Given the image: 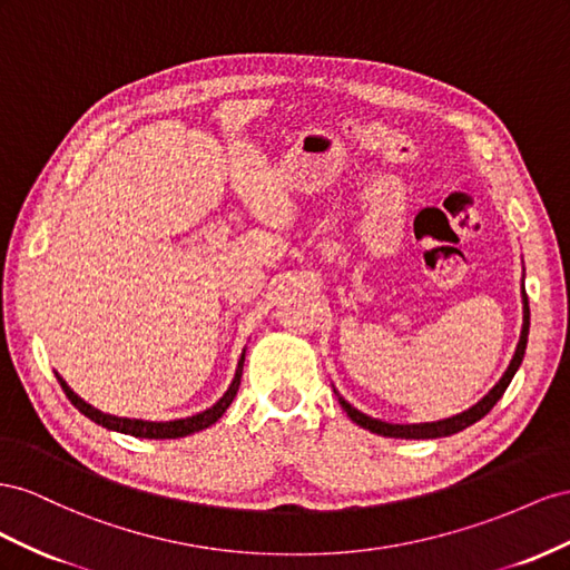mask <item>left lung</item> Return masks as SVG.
Wrapping results in <instances>:
<instances>
[{
    "mask_svg": "<svg viewBox=\"0 0 570 570\" xmlns=\"http://www.w3.org/2000/svg\"><path fill=\"white\" fill-rule=\"evenodd\" d=\"M528 332H530V305H528V294H525V286H523V330H520V341L515 346V353L511 357V363L507 367V372H503L501 380L490 389V394H487L484 399H480L473 409H468L459 415L453 417H446V420H436V422H413V425H392V422H382L377 417H370L365 413H361L357 409H353V405L341 399L338 394V403L341 409H344L348 413V417L355 422V425H361L370 432L375 434H382V436H394V439H436V436H449V434H456L470 425H475L478 420H482L487 413H490L494 409V403L503 396V392H507V386L511 384L513 375L518 372L520 363H523V355H525V346H528ZM336 392V389H334Z\"/></svg>",
    "mask_w": 570,
    "mask_h": 570,
    "instance_id": "1",
    "label": "left lung"
}]
</instances>
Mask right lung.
I'll return each mask as SVG.
<instances>
[{
    "label": "right lung",
    "instance_id": "add662e5",
    "mask_svg": "<svg viewBox=\"0 0 570 570\" xmlns=\"http://www.w3.org/2000/svg\"><path fill=\"white\" fill-rule=\"evenodd\" d=\"M243 361H246V351L240 353V361H238V367H236V375L229 384V389H226L224 396L213 405V409H207L203 413H195L190 417H181V420H169V422H150V420H136V417H119V415H109V413H102L92 409L90 403H86L83 399H80L78 394H73V389L63 382L59 377V372H55L63 394L69 396V401L76 405V409L83 413L86 417H90L92 422H97V425H102L107 430H114V432H121V434H131V436H140V439H178V436H188L193 432H200L209 425H215V422L226 413V409H229L238 386H240V375H243Z\"/></svg>",
    "mask_w": 570,
    "mask_h": 570
}]
</instances>
